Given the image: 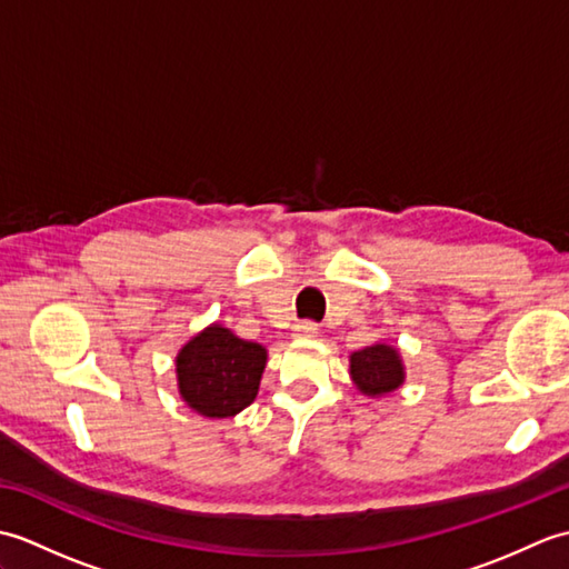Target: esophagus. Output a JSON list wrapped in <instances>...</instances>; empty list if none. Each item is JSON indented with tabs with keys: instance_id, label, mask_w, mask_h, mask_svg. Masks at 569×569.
<instances>
[{
	"instance_id": "34e87169",
	"label": "esophagus",
	"mask_w": 569,
	"mask_h": 569,
	"mask_svg": "<svg viewBox=\"0 0 569 569\" xmlns=\"http://www.w3.org/2000/svg\"><path fill=\"white\" fill-rule=\"evenodd\" d=\"M296 335L298 337H318V322L312 320H303L296 325Z\"/></svg>"
}]
</instances>
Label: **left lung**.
I'll return each instance as SVG.
<instances>
[{"instance_id": "left-lung-1", "label": "left lung", "mask_w": 569, "mask_h": 569, "mask_svg": "<svg viewBox=\"0 0 569 569\" xmlns=\"http://www.w3.org/2000/svg\"><path fill=\"white\" fill-rule=\"evenodd\" d=\"M349 371L357 389L367 396L391 393L403 383V365L389 345H371L349 357Z\"/></svg>"}]
</instances>
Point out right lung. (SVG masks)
Segmentation results:
<instances>
[{
    "label": "right lung",
    "mask_w": 569,
    "mask_h": 569,
    "mask_svg": "<svg viewBox=\"0 0 569 569\" xmlns=\"http://www.w3.org/2000/svg\"><path fill=\"white\" fill-rule=\"evenodd\" d=\"M263 367L261 345L239 340L234 332L212 325L178 352V389L200 416L229 418L257 398Z\"/></svg>",
    "instance_id": "1"
}]
</instances>
